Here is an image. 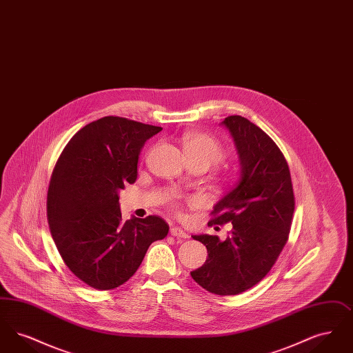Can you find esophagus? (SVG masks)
I'll return each mask as SVG.
<instances>
[{
	"instance_id": "34e87169",
	"label": "esophagus",
	"mask_w": 353,
	"mask_h": 353,
	"mask_svg": "<svg viewBox=\"0 0 353 353\" xmlns=\"http://www.w3.org/2000/svg\"><path fill=\"white\" fill-rule=\"evenodd\" d=\"M170 234L173 235V236H176V238H188V233L183 230L181 228H179V226H174V228H172L170 229Z\"/></svg>"
}]
</instances>
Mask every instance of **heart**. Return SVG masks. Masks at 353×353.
<instances>
[{
    "label": "heart",
    "instance_id": "obj_1",
    "mask_svg": "<svg viewBox=\"0 0 353 353\" xmlns=\"http://www.w3.org/2000/svg\"><path fill=\"white\" fill-rule=\"evenodd\" d=\"M183 147L188 159H201L209 165L217 164L225 157V150L219 140L203 132H189L185 134L183 137Z\"/></svg>",
    "mask_w": 353,
    "mask_h": 353
}]
</instances>
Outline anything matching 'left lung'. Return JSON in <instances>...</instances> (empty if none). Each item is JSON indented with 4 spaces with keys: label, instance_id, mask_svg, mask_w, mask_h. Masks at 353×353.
Instances as JSON below:
<instances>
[{
    "label": "left lung",
    "instance_id": "1",
    "mask_svg": "<svg viewBox=\"0 0 353 353\" xmlns=\"http://www.w3.org/2000/svg\"><path fill=\"white\" fill-rule=\"evenodd\" d=\"M222 124L234 140L241 176L217 202L209 225L233 223L230 235H193L208 259L192 278L216 295H236L261 282L275 265L291 230L295 197L288 164L269 134L246 118Z\"/></svg>",
    "mask_w": 353,
    "mask_h": 353
}]
</instances>
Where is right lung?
Segmentation results:
<instances>
[{
  "label": "right lung",
  "mask_w": 353,
  "mask_h": 353,
  "mask_svg": "<svg viewBox=\"0 0 353 353\" xmlns=\"http://www.w3.org/2000/svg\"><path fill=\"white\" fill-rule=\"evenodd\" d=\"M163 128L119 117L98 119L71 137L48 190L51 236L70 271L97 290L125 283L169 225L157 216L124 221L119 190L137 179L144 143Z\"/></svg>",
  "instance_id": "add662e5"
}]
</instances>
